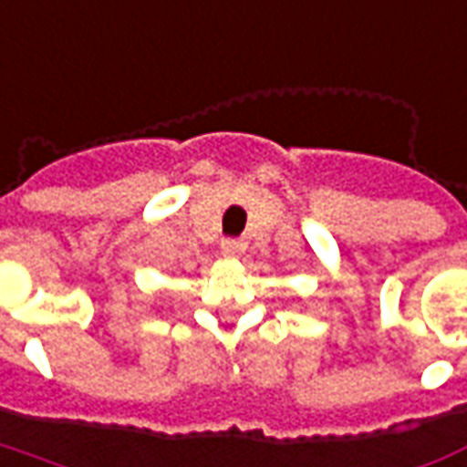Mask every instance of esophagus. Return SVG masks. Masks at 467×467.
Segmentation results:
<instances>
[{"mask_svg": "<svg viewBox=\"0 0 467 467\" xmlns=\"http://www.w3.org/2000/svg\"><path fill=\"white\" fill-rule=\"evenodd\" d=\"M244 248H246V244L241 241V238H223L221 241V254L229 258H236L244 254Z\"/></svg>", "mask_w": 467, "mask_h": 467, "instance_id": "1", "label": "esophagus"}]
</instances>
